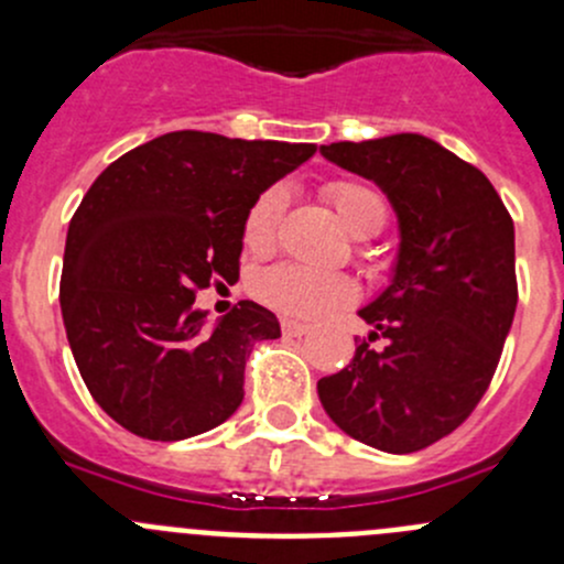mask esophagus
<instances>
[{
  "label": "esophagus",
  "mask_w": 564,
  "mask_h": 564,
  "mask_svg": "<svg viewBox=\"0 0 564 564\" xmlns=\"http://www.w3.org/2000/svg\"><path fill=\"white\" fill-rule=\"evenodd\" d=\"M281 329L283 335H292V338H303V335H308V324L303 322H294V318H283L281 322Z\"/></svg>",
  "instance_id": "1"
}]
</instances>
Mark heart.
<instances>
[{"label":"heart","mask_w":564,"mask_h":564,"mask_svg":"<svg viewBox=\"0 0 564 564\" xmlns=\"http://www.w3.org/2000/svg\"><path fill=\"white\" fill-rule=\"evenodd\" d=\"M324 196L333 202L340 224L351 231H373L388 220V202L382 193L360 180H333L324 185ZM283 209H286V191L272 185L250 204L246 224H242V240L253 253H267L278 240ZM253 294L270 308L294 318L322 316L333 305L346 303L355 297V283L344 272L314 270L303 264H272L253 278Z\"/></svg>","instance_id":"heart-1"}]
</instances>
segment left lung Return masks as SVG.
Here are the masks:
<instances>
[{
    "mask_svg": "<svg viewBox=\"0 0 564 564\" xmlns=\"http://www.w3.org/2000/svg\"><path fill=\"white\" fill-rule=\"evenodd\" d=\"M318 152L377 182L401 231L390 286L360 308L371 335L318 379V401L362 445L423 451L469 417L497 371L519 303L513 218L480 169L420 133Z\"/></svg>",
    "mask_w": 564,
    "mask_h": 564,
    "instance_id": "8db88e82",
    "label": "left lung"
}]
</instances>
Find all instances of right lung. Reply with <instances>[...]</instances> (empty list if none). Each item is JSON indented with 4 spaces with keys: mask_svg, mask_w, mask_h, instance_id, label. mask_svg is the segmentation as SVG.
I'll return each mask as SVG.
<instances>
[{
    "mask_svg": "<svg viewBox=\"0 0 564 564\" xmlns=\"http://www.w3.org/2000/svg\"><path fill=\"white\" fill-rule=\"evenodd\" d=\"M314 152L176 130L117 158L82 198L62 318L84 384L130 434L180 442L237 412L250 349L281 324L250 300L207 324L196 289L237 278L250 204Z\"/></svg>",
    "mask_w": 564,
    "mask_h": 564,
    "instance_id": "obj_1",
    "label": "right lung"
}]
</instances>
